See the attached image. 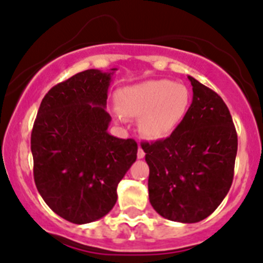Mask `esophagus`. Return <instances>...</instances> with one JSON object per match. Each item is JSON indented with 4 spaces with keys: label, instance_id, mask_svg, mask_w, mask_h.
Wrapping results in <instances>:
<instances>
[{
    "label": "esophagus",
    "instance_id": "1",
    "mask_svg": "<svg viewBox=\"0 0 263 263\" xmlns=\"http://www.w3.org/2000/svg\"><path fill=\"white\" fill-rule=\"evenodd\" d=\"M144 157H145V152L142 150L141 146H139V149H137V158H139V159H142Z\"/></svg>",
    "mask_w": 263,
    "mask_h": 263
}]
</instances>
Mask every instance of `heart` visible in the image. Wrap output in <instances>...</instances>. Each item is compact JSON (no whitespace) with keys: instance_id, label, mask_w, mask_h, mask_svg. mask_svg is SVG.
Instances as JSON below:
<instances>
[{"instance_id":"heart-1","label":"heart","mask_w":263,"mask_h":263,"mask_svg":"<svg viewBox=\"0 0 263 263\" xmlns=\"http://www.w3.org/2000/svg\"><path fill=\"white\" fill-rule=\"evenodd\" d=\"M124 116L141 118V131L153 140L170 135L182 121L190 103L189 90L168 80L147 81L118 93Z\"/></svg>"}]
</instances>
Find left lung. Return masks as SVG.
<instances>
[{
	"label": "left lung",
	"instance_id": "left-lung-1",
	"mask_svg": "<svg viewBox=\"0 0 263 263\" xmlns=\"http://www.w3.org/2000/svg\"><path fill=\"white\" fill-rule=\"evenodd\" d=\"M193 101L171 136L141 142L149 200L162 217L194 223L221 204L234 178L238 135L221 96L189 76Z\"/></svg>",
	"mask_w": 263,
	"mask_h": 263
}]
</instances>
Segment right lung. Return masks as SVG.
<instances>
[{"mask_svg": "<svg viewBox=\"0 0 263 263\" xmlns=\"http://www.w3.org/2000/svg\"><path fill=\"white\" fill-rule=\"evenodd\" d=\"M111 72L88 69L58 83L42 99L32 135L33 176L46 204L82 225L111 211L117 186L137 157L134 139L108 134Z\"/></svg>", "mask_w": 263, "mask_h": 263, "instance_id": "obj_1", "label": "right lung"}]
</instances>
